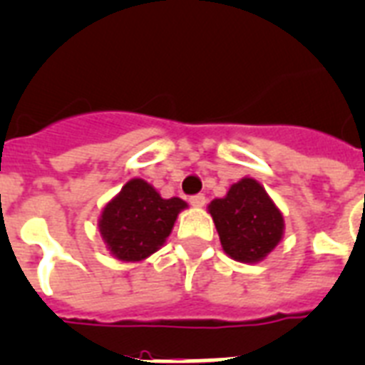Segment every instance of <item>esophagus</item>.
I'll return each mask as SVG.
<instances>
[{"instance_id": "1", "label": "esophagus", "mask_w": 365, "mask_h": 365, "mask_svg": "<svg viewBox=\"0 0 365 365\" xmlns=\"http://www.w3.org/2000/svg\"><path fill=\"white\" fill-rule=\"evenodd\" d=\"M205 195L203 194H197V195H192V197H190V203L194 205V207H203L205 205Z\"/></svg>"}]
</instances>
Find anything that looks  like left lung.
I'll use <instances>...</instances> for the list:
<instances>
[{
    "mask_svg": "<svg viewBox=\"0 0 365 365\" xmlns=\"http://www.w3.org/2000/svg\"><path fill=\"white\" fill-rule=\"evenodd\" d=\"M207 210L216 225L222 250L239 263L263 261L284 239L282 210L264 186L252 177L231 185L227 194L210 201Z\"/></svg>",
    "mask_w": 365,
    "mask_h": 365,
    "instance_id": "1",
    "label": "left lung"
}]
</instances>
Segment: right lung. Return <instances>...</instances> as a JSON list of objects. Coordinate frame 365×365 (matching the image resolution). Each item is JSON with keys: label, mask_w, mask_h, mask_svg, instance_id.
Masks as SVG:
<instances>
[{"label": "right lung", "mask_w": 365, "mask_h": 365, "mask_svg": "<svg viewBox=\"0 0 365 365\" xmlns=\"http://www.w3.org/2000/svg\"><path fill=\"white\" fill-rule=\"evenodd\" d=\"M185 209H188L186 201L164 200L155 186L135 177L104 205L98 231L113 257L123 263H138L164 246Z\"/></svg>", "instance_id": "add662e5"}]
</instances>
